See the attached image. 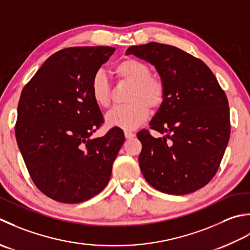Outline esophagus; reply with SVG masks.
Segmentation results:
<instances>
[{
	"label": "esophagus",
	"mask_w": 250,
	"mask_h": 250,
	"mask_svg": "<svg viewBox=\"0 0 250 250\" xmlns=\"http://www.w3.org/2000/svg\"><path fill=\"white\" fill-rule=\"evenodd\" d=\"M124 134H125L126 139H131V138H134V137L136 136V135L134 134V132L128 131V130H125V131H124Z\"/></svg>",
	"instance_id": "1"
}]
</instances>
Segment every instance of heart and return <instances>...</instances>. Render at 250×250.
<instances>
[{
  "instance_id": "b5f03b06",
  "label": "heart",
  "mask_w": 250,
  "mask_h": 250,
  "mask_svg": "<svg viewBox=\"0 0 250 250\" xmlns=\"http://www.w3.org/2000/svg\"><path fill=\"white\" fill-rule=\"evenodd\" d=\"M113 74L119 82L129 84L126 104L112 109L105 116L110 126L124 129H134L149 116V109L157 110L166 97V84L160 75L152 74L144 61L127 58L114 65ZM90 94L95 104L100 108L111 104V83L104 71H96L90 81Z\"/></svg>"
}]
</instances>
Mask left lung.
Masks as SVG:
<instances>
[{
    "label": "left lung",
    "mask_w": 250,
    "mask_h": 250,
    "mask_svg": "<svg viewBox=\"0 0 250 250\" xmlns=\"http://www.w3.org/2000/svg\"><path fill=\"white\" fill-rule=\"evenodd\" d=\"M127 55L154 64L166 84V97L150 128L137 137L139 165L156 190L183 195L205 187L218 171L230 138V109L211 70L194 56L167 44L131 46Z\"/></svg>",
    "instance_id": "left-lung-1"
}]
</instances>
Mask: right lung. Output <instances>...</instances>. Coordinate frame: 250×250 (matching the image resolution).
I'll list each match as a JSON object with an SVG mask.
<instances>
[{
  "instance_id": "obj_1",
  "label": "right lung",
  "mask_w": 250,
  "mask_h": 250,
  "mask_svg": "<svg viewBox=\"0 0 250 250\" xmlns=\"http://www.w3.org/2000/svg\"><path fill=\"white\" fill-rule=\"evenodd\" d=\"M113 52L110 46L61 49L20 95L17 145L34 185L57 202L81 203L103 191L125 141L119 127L91 138L104 120L91 98L90 81Z\"/></svg>"
}]
</instances>
